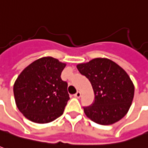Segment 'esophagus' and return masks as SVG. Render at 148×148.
I'll return each instance as SVG.
<instances>
[{"instance_id": "1", "label": "esophagus", "mask_w": 148, "mask_h": 148, "mask_svg": "<svg viewBox=\"0 0 148 148\" xmlns=\"http://www.w3.org/2000/svg\"><path fill=\"white\" fill-rule=\"evenodd\" d=\"M74 97H76V98H80V97H81V92H80V91H77V92L74 94Z\"/></svg>"}]
</instances>
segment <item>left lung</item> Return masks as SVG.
Wrapping results in <instances>:
<instances>
[{"mask_svg":"<svg viewBox=\"0 0 148 148\" xmlns=\"http://www.w3.org/2000/svg\"><path fill=\"white\" fill-rule=\"evenodd\" d=\"M80 74L91 82L95 101L84 112L99 125H112L129 111L134 94V87L127 73L108 58H95L77 65Z\"/></svg>","mask_w":148,"mask_h":148,"instance_id":"8db88e82","label":"left lung"}]
</instances>
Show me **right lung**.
<instances>
[{"label": "right lung", "mask_w": 148, "mask_h": 148, "mask_svg": "<svg viewBox=\"0 0 148 148\" xmlns=\"http://www.w3.org/2000/svg\"><path fill=\"white\" fill-rule=\"evenodd\" d=\"M66 64L52 57L33 61L14 85L16 105L25 117L36 123L53 121L62 115L70 96L61 78Z\"/></svg>", "instance_id": "add662e5"}]
</instances>
